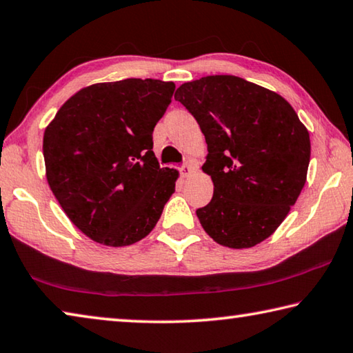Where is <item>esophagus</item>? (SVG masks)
I'll list each match as a JSON object with an SVG mask.
<instances>
[{
  "label": "esophagus",
  "instance_id": "obj_1",
  "mask_svg": "<svg viewBox=\"0 0 353 353\" xmlns=\"http://www.w3.org/2000/svg\"><path fill=\"white\" fill-rule=\"evenodd\" d=\"M198 166H196L194 162H191V160H188V162H185L182 166H181V174L182 177H188L191 172H193Z\"/></svg>",
  "mask_w": 353,
  "mask_h": 353
}]
</instances>
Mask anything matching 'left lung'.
Returning a JSON list of instances; mask_svg holds the SVG:
<instances>
[{
	"label": "left lung",
	"instance_id": "1",
	"mask_svg": "<svg viewBox=\"0 0 353 353\" xmlns=\"http://www.w3.org/2000/svg\"><path fill=\"white\" fill-rule=\"evenodd\" d=\"M179 101L207 143L213 198L196 210L218 244L244 249L276 232L307 181L310 135L280 94L238 76L185 82Z\"/></svg>",
	"mask_w": 353,
	"mask_h": 353
}]
</instances>
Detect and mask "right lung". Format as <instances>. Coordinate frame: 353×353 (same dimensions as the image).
<instances>
[{
	"mask_svg": "<svg viewBox=\"0 0 353 353\" xmlns=\"http://www.w3.org/2000/svg\"><path fill=\"white\" fill-rule=\"evenodd\" d=\"M174 82L94 83L71 97L43 135L46 179L82 234L105 246L140 241L174 193L177 171L160 168L155 124Z\"/></svg>",
	"mask_w": 353,
	"mask_h": 353,
	"instance_id": "add662e5",
	"label": "right lung"
}]
</instances>
